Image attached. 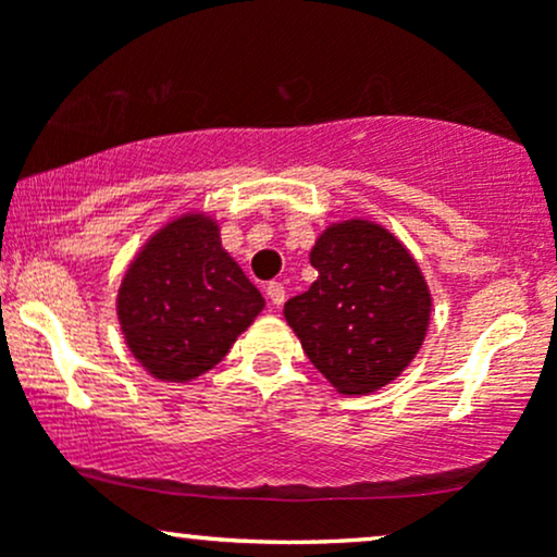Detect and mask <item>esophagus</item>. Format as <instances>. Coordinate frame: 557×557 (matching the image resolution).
Wrapping results in <instances>:
<instances>
[{
	"mask_svg": "<svg viewBox=\"0 0 557 557\" xmlns=\"http://www.w3.org/2000/svg\"><path fill=\"white\" fill-rule=\"evenodd\" d=\"M267 298L272 300L274 309H280V306L285 304V287L280 283H270V285H267Z\"/></svg>",
	"mask_w": 557,
	"mask_h": 557,
	"instance_id": "34e87169",
	"label": "esophagus"
}]
</instances>
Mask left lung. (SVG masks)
Returning <instances> with one entry per match:
<instances>
[{
	"label": "left lung",
	"instance_id": "1",
	"mask_svg": "<svg viewBox=\"0 0 557 557\" xmlns=\"http://www.w3.org/2000/svg\"><path fill=\"white\" fill-rule=\"evenodd\" d=\"M319 277L283 314L319 374L345 398L406 372L430 332L432 293L398 235L363 216L332 222L309 251Z\"/></svg>",
	"mask_w": 557,
	"mask_h": 557
}]
</instances>
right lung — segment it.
<instances>
[{
	"mask_svg": "<svg viewBox=\"0 0 557 557\" xmlns=\"http://www.w3.org/2000/svg\"><path fill=\"white\" fill-rule=\"evenodd\" d=\"M264 309L257 285L222 248L220 220L172 216L146 238L117 287L127 350L159 382L198 380Z\"/></svg>",
	"mask_w": 557,
	"mask_h": 557,
	"instance_id": "obj_1",
	"label": "right lung"
}]
</instances>
